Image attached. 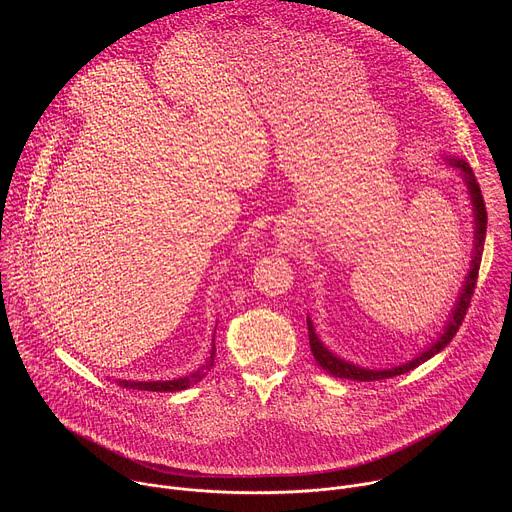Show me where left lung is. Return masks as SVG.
Segmentation results:
<instances>
[{
  "instance_id": "left-lung-1",
  "label": "left lung",
  "mask_w": 512,
  "mask_h": 512,
  "mask_svg": "<svg viewBox=\"0 0 512 512\" xmlns=\"http://www.w3.org/2000/svg\"><path fill=\"white\" fill-rule=\"evenodd\" d=\"M456 172L458 176L464 180L466 184V190L470 194V204H472V214H474V247H472V261H470V269H468V275L462 283V289L458 294V300H456V306L454 310L450 312L448 320H446V326L444 330L440 332V336L433 338L429 342L427 348H423L419 354H415L411 360L403 362V364H397V367H391V369H367V367H358V364L354 362H348L344 358H340L338 354H334L332 350L326 348V344L320 340V336L316 334V328H314V322L312 318L308 316V336H310V348H312V354L316 358V362L320 364V367L330 373L332 377H338V379H350V381H381V379H391V377H397V375H403V373H409L413 371L415 367H419L421 362L429 360L431 356H435L437 352H442L450 342L452 338L456 336L458 328L462 326V320L466 316V310L470 306V298L474 294V287H476V279H478V269H480V261H482V251H484V239H486V206H484V200H482V192H480V186L476 182V176L472 172V168L468 166L466 160H460V158H454V156H442Z\"/></svg>"
}]
</instances>
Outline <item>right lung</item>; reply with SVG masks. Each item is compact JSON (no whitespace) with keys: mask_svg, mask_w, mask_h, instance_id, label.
Segmentation results:
<instances>
[{"mask_svg":"<svg viewBox=\"0 0 512 512\" xmlns=\"http://www.w3.org/2000/svg\"><path fill=\"white\" fill-rule=\"evenodd\" d=\"M214 338H212V348H210V356L206 358V364H202V369H198L196 373L188 375V377H180V379H172V381H125V379H115V383L123 389H135V391H156V393H174V391H184L188 387H192L194 383H198L214 364Z\"/></svg>","mask_w":512,"mask_h":512,"instance_id":"right-lung-1","label":"right lung"}]
</instances>
